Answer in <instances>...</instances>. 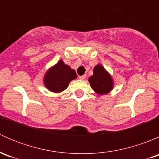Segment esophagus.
I'll use <instances>...</instances> for the list:
<instances>
[{"instance_id": "1", "label": "esophagus", "mask_w": 159, "mask_h": 159, "mask_svg": "<svg viewBox=\"0 0 159 159\" xmlns=\"http://www.w3.org/2000/svg\"><path fill=\"white\" fill-rule=\"evenodd\" d=\"M85 77H86V75H81V76L78 77V78H79L80 80H84V78H85Z\"/></svg>"}]
</instances>
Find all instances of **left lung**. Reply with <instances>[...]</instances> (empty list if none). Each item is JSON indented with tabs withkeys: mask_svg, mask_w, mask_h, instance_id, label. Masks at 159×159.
I'll return each mask as SVG.
<instances>
[{
	"mask_svg": "<svg viewBox=\"0 0 159 159\" xmlns=\"http://www.w3.org/2000/svg\"><path fill=\"white\" fill-rule=\"evenodd\" d=\"M93 75L89 78L92 89L98 94H105L113 89V81L109 74L102 67L98 65L93 70Z\"/></svg>",
	"mask_w": 159,
	"mask_h": 159,
	"instance_id": "left-lung-1",
	"label": "left lung"
}]
</instances>
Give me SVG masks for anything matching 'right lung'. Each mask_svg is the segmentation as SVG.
Masks as SVG:
<instances>
[{"instance_id": "add662e5", "label": "right lung", "mask_w": 159, "mask_h": 159, "mask_svg": "<svg viewBox=\"0 0 159 159\" xmlns=\"http://www.w3.org/2000/svg\"><path fill=\"white\" fill-rule=\"evenodd\" d=\"M77 78L75 70H72L63 61H59L45 74L44 83L45 87L53 92H61L68 88L70 81Z\"/></svg>"}]
</instances>
